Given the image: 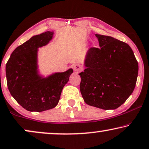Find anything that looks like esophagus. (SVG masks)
Segmentation results:
<instances>
[{
  "mask_svg": "<svg viewBox=\"0 0 149 149\" xmlns=\"http://www.w3.org/2000/svg\"><path fill=\"white\" fill-rule=\"evenodd\" d=\"M74 70L75 71V72H79L82 70V67L79 64H75L74 65Z\"/></svg>",
  "mask_w": 149,
  "mask_h": 149,
  "instance_id": "obj_1",
  "label": "esophagus"
}]
</instances>
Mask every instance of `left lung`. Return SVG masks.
<instances>
[{"label": "left lung", "instance_id": "obj_1", "mask_svg": "<svg viewBox=\"0 0 149 149\" xmlns=\"http://www.w3.org/2000/svg\"><path fill=\"white\" fill-rule=\"evenodd\" d=\"M95 36L100 47H92L87 52L86 69L79 74L80 92L88 105L116 109L133 93L138 61L127 44L107 36Z\"/></svg>", "mask_w": 149, "mask_h": 149}]
</instances>
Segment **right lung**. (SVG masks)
<instances>
[{"mask_svg":"<svg viewBox=\"0 0 149 149\" xmlns=\"http://www.w3.org/2000/svg\"><path fill=\"white\" fill-rule=\"evenodd\" d=\"M53 36V32L48 31L32 37L14 50L6 65L10 93L29 111L41 112L55 107L73 73L72 69H70L46 78L38 74V49L47 45Z\"/></svg>","mask_w":149,"mask_h":149,"instance_id":"obj_1","label":"right lung"}]
</instances>
